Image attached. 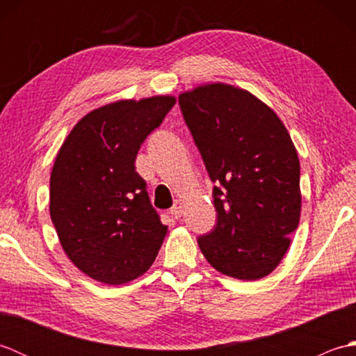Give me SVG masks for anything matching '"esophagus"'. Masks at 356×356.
Wrapping results in <instances>:
<instances>
[{"label":"esophagus","mask_w":356,"mask_h":356,"mask_svg":"<svg viewBox=\"0 0 356 356\" xmlns=\"http://www.w3.org/2000/svg\"><path fill=\"white\" fill-rule=\"evenodd\" d=\"M170 213H171V216H174V218H179L184 213V203L179 202V200L174 202V205L171 207Z\"/></svg>","instance_id":"esophagus-1"}]
</instances>
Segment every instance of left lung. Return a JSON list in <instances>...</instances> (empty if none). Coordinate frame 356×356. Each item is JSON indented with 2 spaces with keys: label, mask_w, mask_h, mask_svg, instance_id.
<instances>
[{
  "label": "left lung",
  "mask_w": 356,
  "mask_h": 356,
  "mask_svg": "<svg viewBox=\"0 0 356 356\" xmlns=\"http://www.w3.org/2000/svg\"><path fill=\"white\" fill-rule=\"evenodd\" d=\"M179 105L216 184L217 223L197 238L202 254L225 275H269L300 222V161L289 133L268 105L226 84L182 93Z\"/></svg>",
  "instance_id": "1"
}]
</instances>
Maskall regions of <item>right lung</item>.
<instances>
[{
    "label": "right lung",
    "instance_id": "obj_1",
    "mask_svg": "<svg viewBox=\"0 0 356 356\" xmlns=\"http://www.w3.org/2000/svg\"><path fill=\"white\" fill-rule=\"evenodd\" d=\"M171 96L119 101L82 118L50 176V217L74 266L105 284L145 274L168 226L153 208L136 156L174 107Z\"/></svg>",
    "mask_w": 356,
    "mask_h": 356
}]
</instances>
